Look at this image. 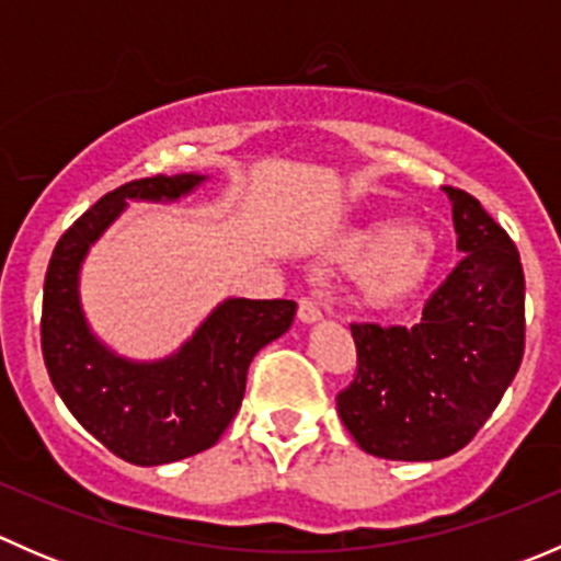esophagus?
I'll return each instance as SVG.
<instances>
[{"label":"esophagus","mask_w":561,"mask_h":561,"mask_svg":"<svg viewBox=\"0 0 561 561\" xmlns=\"http://www.w3.org/2000/svg\"><path fill=\"white\" fill-rule=\"evenodd\" d=\"M298 320L301 322H317V320H322V309L317 307V301H312V298H301V301H298Z\"/></svg>","instance_id":"34e87169"}]
</instances>
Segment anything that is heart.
<instances>
[{
    "mask_svg": "<svg viewBox=\"0 0 561 561\" xmlns=\"http://www.w3.org/2000/svg\"><path fill=\"white\" fill-rule=\"evenodd\" d=\"M339 257L358 260L355 285L375 309H399L421 296L434 271V244L404 222H375L339 244Z\"/></svg>",
    "mask_w": 561,
    "mask_h": 561,
    "instance_id": "heart-1",
    "label": "heart"
}]
</instances>
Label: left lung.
<instances>
[{"mask_svg":"<svg viewBox=\"0 0 561 561\" xmlns=\"http://www.w3.org/2000/svg\"><path fill=\"white\" fill-rule=\"evenodd\" d=\"M463 254L417 325L353 322L358 371L336 410L360 450L437 461L461 450L496 410L524 358V268L478 197L445 186Z\"/></svg>","mask_w":561,"mask_h":561,"instance_id":"obj_1","label":"left lung"}]
</instances>
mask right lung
Listing matches in <instances>:
<instances>
[{
  "label": "right lung",
  "instance_id": "right-lung-1",
  "mask_svg": "<svg viewBox=\"0 0 561 561\" xmlns=\"http://www.w3.org/2000/svg\"><path fill=\"white\" fill-rule=\"evenodd\" d=\"M201 181L195 173L151 175L107 192L65 230L45 271L39 342L50 382L94 439L138 467L171 463L217 445L244 399L252 358L296 317V301L285 298H228L179 353L154 364L118 358L92 336L78 298V271L89 247L127 201H175Z\"/></svg>",
  "mask_w": 561,
  "mask_h": 561
}]
</instances>
